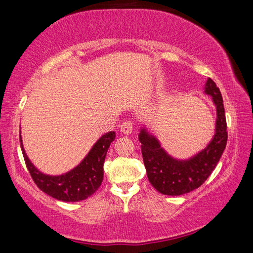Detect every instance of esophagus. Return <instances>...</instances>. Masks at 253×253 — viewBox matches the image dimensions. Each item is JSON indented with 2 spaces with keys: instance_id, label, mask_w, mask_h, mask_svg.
<instances>
[{
  "instance_id": "34e87169",
  "label": "esophagus",
  "mask_w": 253,
  "mask_h": 253,
  "mask_svg": "<svg viewBox=\"0 0 253 253\" xmlns=\"http://www.w3.org/2000/svg\"><path fill=\"white\" fill-rule=\"evenodd\" d=\"M132 130H134V125H132V123L129 122V121H125L121 126V131L123 132V134L125 135H129L132 132Z\"/></svg>"
}]
</instances>
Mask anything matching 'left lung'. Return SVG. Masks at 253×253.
Wrapping results in <instances>:
<instances>
[{"label":"left lung","mask_w":253,"mask_h":253,"mask_svg":"<svg viewBox=\"0 0 253 253\" xmlns=\"http://www.w3.org/2000/svg\"><path fill=\"white\" fill-rule=\"evenodd\" d=\"M204 93L212 97L216 108L215 132L208 146L187 160H177L162 147L160 140L147 130L140 128L138 139L142 143V155L148 181L164 195H182L200 187L215 169L225 149L228 132L224 106L220 89L209 78Z\"/></svg>","instance_id":"obj_1"}]
</instances>
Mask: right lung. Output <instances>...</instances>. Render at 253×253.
Returning <instances> with one entry per match:
<instances>
[{"mask_svg": "<svg viewBox=\"0 0 253 253\" xmlns=\"http://www.w3.org/2000/svg\"><path fill=\"white\" fill-rule=\"evenodd\" d=\"M115 137V131L106 132L97 140L80 164L69 172L54 176L40 172L32 164L24 151L21 134L20 143L25 164L37 186L53 199L63 202H79L91 196L101 185L106 154Z\"/></svg>", "mask_w": 253, "mask_h": 253, "instance_id": "add662e5", "label": "right lung"}]
</instances>
